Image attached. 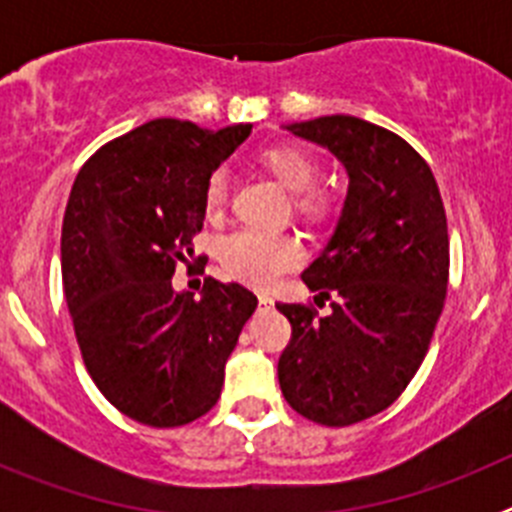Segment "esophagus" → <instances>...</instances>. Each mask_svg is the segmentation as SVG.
<instances>
[{
  "label": "esophagus",
  "instance_id": "esophagus-1",
  "mask_svg": "<svg viewBox=\"0 0 512 512\" xmlns=\"http://www.w3.org/2000/svg\"><path fill=\"white\" fill-rule=\"evenodd\" d=\"M259 305L261 307H271V305H274V300H271L269 295H259Z\"/></svg>",
  "mask_w": 512,
  "mask_h": 512
}]
</instances>
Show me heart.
<instances>
[{"label":"heart","instance_id":"b5f03b06","mask_svg":"<svg viewBox=\"0 0 512 512\" xmlns=\"http://www.w3.org/2000/svg\"><path fill=\"white\" fill-rule=\"evenodd\" d=\"M261 166L269 171L287 192L300 194L297 210L305 217L325 215L328 202L323 194L310 192L318 182V164L307 151L297 146H271L261 153ZM228 194V176L223 169L212 171L205 184L207 210H220ZM220 264L230 277L251 287L266 289L282 277L284 271L295 269L302 261V246L292 235L282 233H259V230H238L220 241L217 248Z\"/></svg>","mask_w":512,"mask_h":512}]
</instances>
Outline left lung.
<instances>
[{"mask_svg":"<svg viewBox=\"0 0 512 512\" xmlns=\"http://www.w3.org/2000/svg\"><path fill=\"white\" fill-rule=\"evenodd\" d=\"M328 148L348 174L341 217L302 282L330 312L277 302L292 323L279 356L284 400L320 425L390 408L420 369L449 284L438 184L410 143L351 115L284 125Z\"/></svg>","mask_w":512,"mask_h":512,"instance_id":"8db88e82","label":"left lung"}]
</instances>
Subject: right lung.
Listing matches in <instances>:
<instances>
[{
  "label": "right lung",
  "mask_w": 512,
  "mask_h": 512,
  "mask_svg": "<svg viewBox=\"0 0 512 512\" xmlns=\"http://www.w3.org/2000/svg\"><path fill=\"white\" fill-rule=\"evenodd\" d=\"M251 128L158 117L99 148L71 187L61 274L76 341L99 392L151 428L192 423L215 405L259 305L212 277L200 300L171 284L202 230L207 179Z\"/></svg>",
  "instance_id": "right-lung-1"
}]
</instances>
